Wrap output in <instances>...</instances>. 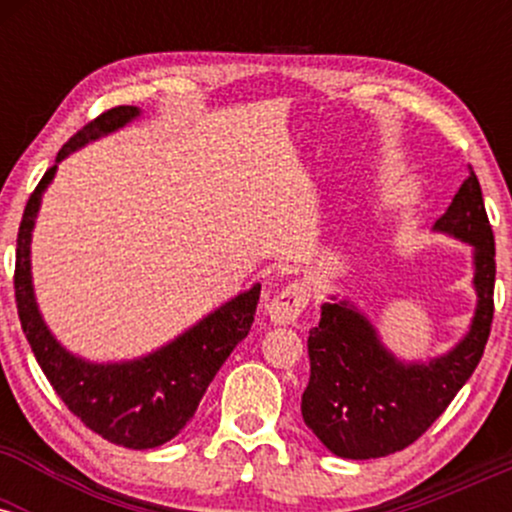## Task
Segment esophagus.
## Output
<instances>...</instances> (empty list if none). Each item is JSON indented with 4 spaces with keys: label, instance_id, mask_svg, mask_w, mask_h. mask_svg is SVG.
I'll return each mask as SVG.
<instances>
[{
    "label": "esophagus",
    "instance_id": "esophagus-1",
    "mask_svg": "<svg viewBox=\"0 0 512 512\" xmlns=\"http://www.w3.org/2000/svg\"><path fill=\"white\" fill-rule=\"evenodd\" d=\"M305 305H308V289L303 284H289L269 301L267 313L276 325H293L301 317Z\"/></svg>",
    "mask_w": 512,
    "mask_h": 512
}]
</instances>
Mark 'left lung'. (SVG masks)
Listing matches in <instances>:
<instances>
[{"mask_svg": "<svg viewBox=\"0 0 512 512\" xmlns=\"http://www.w3.org/2000/svg\"><path fill=\"white\" fill-rule=\"evenodd\" d=\"M433 231L474 248L477 310L448 354L426 363L399 361L368 317L334 296L322 305L320 325L310 330L303 421L337 457L370 460L407 448L448 409L484 356L493 320L496 245L474 170Z\"/></svg>", "mask_w": 512, "mask_h": 512, "instance_id": "left-lung-1", "label": "left lung"}]
</instances>
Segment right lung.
<instances>
[{
    "instance_id": "obj_1",
    "label": "right lung",
    "mask_w": 512,
    "mask_h": 512,
    "mask_svg": "<svg viewBox=\"0 0 512 512\" xmlns=\"http://www.w3.org/2000/svg\"><path fill=\"white\" fill-rule=\"evenodd\" d=\"M134 117H139V108L117 105L88 122L62 146L55 166L48 168L23 209L16 238L14 291L23 334L31 344L35 361L40 363L69 411L110 443L132 450H149L178 436L195 416L199 399L204 397L223 361L231 356L238 342L248 337L262 286L255 284L252 289L238 293L173 342L134 361H86L69 354L52 337L35 303L31 276V238L40 199L55 178L57 163L62 158L88 142L117 132Z\"/></svg>"
}]
</instances>
